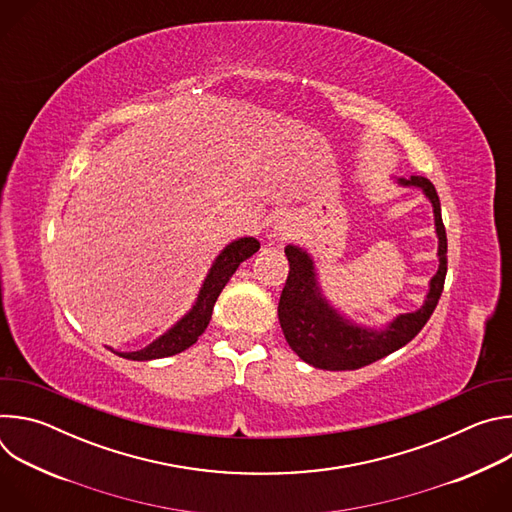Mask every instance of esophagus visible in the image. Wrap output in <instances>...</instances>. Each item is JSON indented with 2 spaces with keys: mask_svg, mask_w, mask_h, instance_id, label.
Masks as SVG:
<instances>
[{
  "mask_svg": "<svg viewBox=\"0 0 512 512\" xmlns=\"http://www.w3.org/2000/svg\"><path fill=\"white\" fill-rule=\"evenodd\" d=\"M296 233V225H294V218H291L289 214H281L277 216V221L273 225V237L277 241H287L289 237H294Z\"/></svg>",
  "mask_w": 512,
  "mask_h": 512,
  "instance_id": "esophagus-1",
  "label": "esophagus"
}]
</instances>
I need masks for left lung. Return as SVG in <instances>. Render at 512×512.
Segmentation results:
<instances>
[{"instance_id": "obj_1", "label": "left lung", "mask_w": 512, "mask_h": 512, "mask_svg": "<svg viewBox=\"0 0 512 512\" xmlns=\"http://www.w3.org/2000/svg\"><path fill=\"white\" fill-rule=\"evenodd\" d=\"M395 184L421 190L433 208L440 265L429 279L423 304L415 312L399 314L379 328L358 324L336 310L322 294L314 257L304 247H285L289 275L279 298V324L289 348L316 369L354 371L399 350L419 334L442 296L448 271V239L442 223L440 196L433 184L421 176L395 178Z\"/></svg>"}]
</instances>
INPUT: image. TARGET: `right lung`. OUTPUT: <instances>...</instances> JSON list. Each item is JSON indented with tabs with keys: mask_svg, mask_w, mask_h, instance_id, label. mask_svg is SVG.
I'll return each mask as SVG.
<instances>
[{
	"mask_svg": "<svg viewBox=\"0 0 512 512\" xmlns=\"http://www.w3.org/2000/svg\"><path fill=\"white\" fill-rule=\"evenodd\" d=\"M257 251H259V241L255 237H241L231 241L212 261L198 289V296L192 308L172 328H168L164 334H160L156 340H152L148 346H143L139 350L119 352V350H113L111 346L109 350L127 360H156V358L174 356L190 348L198 340V336L206 330L212 316L214 302L218 296H221L223 287L229 283L237 267Z\"/></svg>",
	"mask_w": 512,
	"mask_h": 512,
	"instance_id": "right-lung-1",
	"label": "right lung"
}]
</instances>
